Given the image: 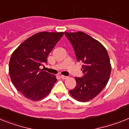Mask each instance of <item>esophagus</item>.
<instances>
[{
  "instance_id": "esophagus-1",
  "label": "esophagus",
  "mask_w": 129,
  "mask_h": 129,
  "mask_svg": "<svg viewBox=\"0 0 129 129\" xmlns=\"http://www.w3.org/2000/svg\"><path fill=\"white\" fill-rule=\"evenodd\" d=\"M60 78H62V79H63V80H66V79H67V78H68V76H63V75H61V76H60Z\"/></svg>"
}]
</instances>
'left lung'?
<instances>
[{"label": "left lung", "instance_id": "8db88e82", "mask_svg": "<svg viewBox=\"0 0 129 129\" xmlns=\"http://www.w3.org/2000/svg\"><path fill=\"white\" fill-rule=\"evenodd\" d=\"M74 48L76 59L82 63V77H75L76 87L69 92L79 102L91 100L100 93L108 82L111 66L104 45L82 31L64 32Z\"/></svg>", "mask_w": 129, "mask_h": 129}]
</instances>
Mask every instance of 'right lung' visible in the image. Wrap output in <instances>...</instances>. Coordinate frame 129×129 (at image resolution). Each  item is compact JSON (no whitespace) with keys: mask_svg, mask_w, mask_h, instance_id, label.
Returning <instances> with one entry per match:
<instances>
[{"mask_svg":"<svg viewBox=\"0 0 129 129\" xmlns=\"http://www.w3.org/2000/svg\"><path fill=\"white\" fill-rule=\"evenodd\" d=\"M63 32H39L31 36L12 54L9 74L16 89L27 98L38 101L47 95L57 82L55 75L40 69Z\"/></svg>","mask_w":129,"mask_h":129,"instance_id":"add662e5","label":"right lung"}]
</instances>
